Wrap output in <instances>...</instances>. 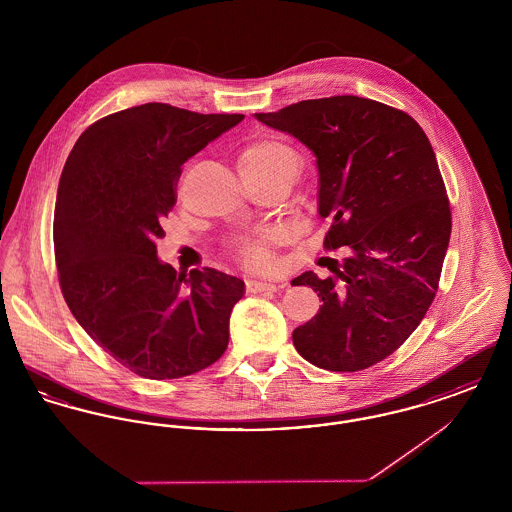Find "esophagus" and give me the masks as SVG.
Masks as SVG:
<instances>
[{
  "label": "esophagus",
  "instance_id": "1",
  "mask_svg": "<svg viewBox=\"0 0 512 512\" xmlns=\"http://www.w3.org/2000/svg\"><path fill=\"white\" fill-rule=\"evenodd\" d=\"M247 292L261 293V292H276L278 288H284V284H272V282H257V280H247L245 282Z\"/></svg>",
  "mask_w": 512,
  "mask_h": 512
}]
</instances>
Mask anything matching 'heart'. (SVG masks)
<instances>
[{
	"label": "heart",
	"mask_w": 512,
	"mask_h": 512,
	"mask_svg": "<svg viewBox=\"0 0 512 512\" xmlns=\"http://www.w3.org/2000/svg\"><path fill=\"white\" fill-rule=\"evenodd\" d=\"M299 169V157L288 142L276 136L251 138L238 155V171L242 178L268 176V174H290ZM280 240L278 232H267L259 240L242 245L240 253L245 265L251 268H267L272 263V245Z\"/></svg>",
	"instance_id": "1"
}]
</instances>
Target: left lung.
<instances>
[{
	"label": "left lung",
	"instance_id": "obj_1",
	"mask_svg": "<svg viewBox=\"0 0 512 512\" xmlns=\"http://www.w3.org/2000/svg\"><path fill=\"white\" fill-rule=\"evenodd\" d=\"M317 155L318 213L330 228L328 278L303 272L322 305L293 330L309 363L357 372L397 351L422 322L436 293L451 236V207L436 153L401 109L359 96L305 99L255 113Z\"/></svg>",
	"mask_w": 512,
	"mask_h": 512
}]
</instances>
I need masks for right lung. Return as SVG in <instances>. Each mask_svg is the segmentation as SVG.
<instances>
[{
	"label": "right lung",
	"instance_id": "add662e5",
	"mask_svg": "<svg viewBox=\"0 0 512 512\" xmlns=\"http://www.w3.org/2000/svg\"><path fill=\"white\" fill-rule=\"evenodd\" d=\"M244 115L146 103L107 115L76 140L61 174L53 249L74 318L115 361L149 380L217 363L244 282L157 259L182 165Z\"/></svg>",
	"mask_w": 512,
	"mask_h": 512
}]
</instances>
